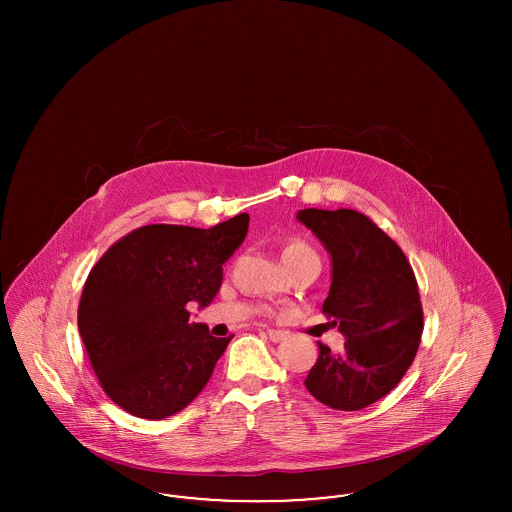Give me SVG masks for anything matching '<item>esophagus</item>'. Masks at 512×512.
Returning <instances> with one entry per match:
<instances>
[{
	"mask_svg": "<svg viewBox=\"0 0 512 512\" xmlns=\"http://www.w3.org/2000/svg\"><path fill=\"white\" fill-rule=\"evenodd\" d=\"M267 336L270 341H282L286 340V332H282V330H272V328H267Z\"/></svg>",
	"mask_w": 512,
	"mask_h": 512,
	"instance_id": "34e87169",
	"label": "esophagus"
}]
</instances>
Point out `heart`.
<instances>
[{"instance_id": "1", "label": "heart", "mask_w": 512, "mask_h": 512, "mask_svg": "<svg viewBox=\"0 0 512 512\" xmlns=\"http://www.w3.org/2000/svg\"><path fill=\"white\" fill-rule=\"evenodd\" d=\"M303 253H315L309 244H305L303 240H292V242H288L286 247H284V251H282V257L284 255H303Z\"/></svg>"}]
</instances>
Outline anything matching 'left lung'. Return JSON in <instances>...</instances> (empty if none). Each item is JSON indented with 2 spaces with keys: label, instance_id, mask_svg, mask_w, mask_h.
<instances>
[{
  "label": "left lung",
  "instance_id": "obj_1",
  "mask_svg": "<svg viewBox=\"0 0 512 512\" xmlns=\"http://www.w3.org/2000/svg\"><path fill=\"white\" fill-rule=\"evenodd\" d=\"M332 257V284L322 313L345 343L341 353L318 343L305 388L338 411H361L388 395L413 365L422 336V305L401 247L353 209L297 211Z\"/></svg>",
  "mask_w": 512,
  "mask_h": 512
}]
</instances>
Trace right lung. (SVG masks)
<instances>
[{
	"label": "right lung",
	"mask_w": 512,
	"mask_h": 512,
	"mask_svg": "<svg viewBox=\"0 0 512 512\" xmlns=\"http://www.w3.org/2000/svg\"><path fill=\"white\" fill-rule=\"evenodd\" d=\"M249 215L213 228L147 224L111 245L88 274L78 332L103 391L126 413L161 420L188 407L230 338H215L188 307H207Z\"/></svg>",
	"instance_id": "right-lung-1"
}]
</instances>
